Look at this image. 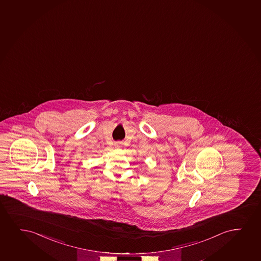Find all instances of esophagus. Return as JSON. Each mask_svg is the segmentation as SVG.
Wrapping results in <instances>:
<instances>
[{
	"label": "esophagus",
	"instance_id": "esophagus-1",
	"mask_svg": "<svg viewBox=\"0 0 261 261\" xmlns=\"http://www.w3.org/2000/svg\"><path fill=\"white\" fill-rule=\"evenodd\" d=\"M115 145H116V147H117V148H119V147H121V144H120V143H116V144H115Z\"/></svg>",
	"mask_w": 261,
	"mask_h": 261
}]
</instances>
